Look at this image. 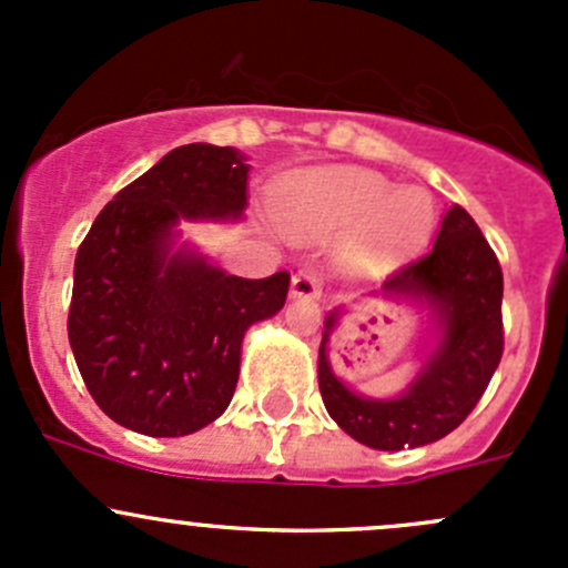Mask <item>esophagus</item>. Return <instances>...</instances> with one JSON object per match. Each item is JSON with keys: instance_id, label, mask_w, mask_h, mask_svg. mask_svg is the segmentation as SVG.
I'll return each instance as SVG.
<instances>
[{"instance_id": "obj_1", "label": "esophagus", "mask_w": 568, "mask_h": 568, "mask_svg": "<svg viewBox=\"0 0 568 568\" xmlns=\"http://www.w3.org/2000/svg\"><path fill=\"white\" fill-rule=\"evenodd\" d=\"M291 296H294V300H318L321 277L316 268H300V272L291 277Z\"/></svg>"}]
</instances>
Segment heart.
<instances>
[{
	"label": "heart",
	"instance_id": "heart-1",
	"mask_svg": "<svg viewBox=\"0 0 568 568\" xmlns=\"http://www.w3.org/2000/svg\"><path fill=\"white\" fill-rule=\"evenodd\" d=\"M280 225L294 236L341 234L337 261L348 268L390 266L426 242L434 225L432 194L393 186L363 168H316L285 178L274 192Z\"/></svg>",
	"mask_w": 568,
	"mask_h": 568
}]
</instances>
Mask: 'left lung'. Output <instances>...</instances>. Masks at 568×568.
Wrapping results in <instances>:
<instances>
[{
	"mask_svg": "<svg viewBox=\"0 0 568 568\" xmlns=\"http://www.w3.org/2000/svg\"><path fill=\"white\" fill-rule=\"evenodd\" d=\"M374 296L428 311V341L412 382L395 395H363L335 374L329 346L346 307H332L318 346V390L332 420L374 450L448 437L473 412L503 357V272L473 216L450 205L434 247Z\"/></svg>",
	"mask_w": 568,
	"mask_h": 568,
	"instance_id": "left-lung-1",
	"label": "left lung"
}]
</instances>
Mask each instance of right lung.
<instances>
[{"mask_svg": "<svg viewBox=\"0 0 568 568\" xmlns=\"http://www.w3.org/2000/svg\"><path fill=\"white\" fill-rule=\"evenodd\" d=\"M247 178L236 148H175L114 194L77 252L68 341L95 404L131 432L186 437L214 423L247 329L283 311L288 272L227 274L181 231L242 222Z\"/></svg>", "mask_w": 568, "mask_h": 568, "instance_id": "1", "label": "right lung"}]
</instances>
